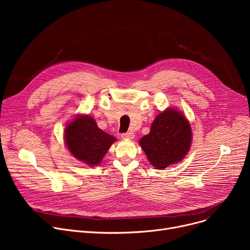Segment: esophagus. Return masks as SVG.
<instances>
[{
	"instance_id": "esophagus-1",
	"label": "esophagus",
	"mask_w": 250,
	"mask_h": 250,
	"mask_svg": "<svg viewBox=\"0 0 250 250\" xmlns=\"http://www.w3.org/2000/svg\"><path fill=\"white\" fill-rule=\"evenodd\" d=\"M122 137L124 138V139H134V137H135V135H134V133L133 132H127V133H124L123 135H122Z\"/></svg>"
}]
</instances>
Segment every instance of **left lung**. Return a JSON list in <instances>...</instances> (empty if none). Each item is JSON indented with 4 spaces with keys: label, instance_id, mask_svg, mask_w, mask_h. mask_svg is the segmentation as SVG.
<instances>
[{
    "label": "left lung",
    "instance_id": "8db88e82",
    "mask_svg": "<svg viewBox=\"0 0 250 250\" xmlns=\"http://www.w3.org/2000/svg\"><path fill=\"white\" fill-rule=\"evenodd\" d=\"M191 128L179 111L168 108L156 116L150 133L140 140L149 162L163 169L181 161L189 150Z\"/></svg>",
    "mask_w": 250,
    "mask_h": 250
}]
</instances>
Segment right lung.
Wrapping results in <instances>:
<instances>
[{"label": "right lung", "instance_id": "add662e5", "mask_svg": "<svg viewBox=\"0 0 250 250\" xmlns=\"http://www.w3.org/2000/svg\"><path fill=\"white\" fill-rule=\"evenodd\" d=\"M65 144L71 154L88 165L99 164L106 154L114 137L97 126L93 117L78 116L64 129Z\"/></svg>", "mask_w": 250, "mask_h": 250}]
</instances>
